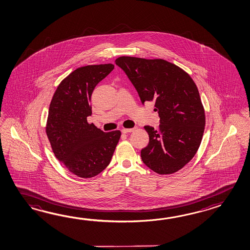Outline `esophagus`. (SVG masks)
Segmentation results:
<instances>
[{
	"instance_id": "obj_1",
	"label": "esophagus",
	"mask_w": 250,
	"mask_h": 250,
	"mask_svg": "<svg viewBox=\"0 0 250 250\" xmlns=\"http://www.w3.org/2000/svg\"><path fill=\"white\" fill-rule=\"evenodd\" d=\"M133 128H123L122 129V133H132L133 132Z\"/></svg>"
}]
</instances>
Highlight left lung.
I'll list each match as a JSON object with an SVG mask.
<instances>
[{"instance_id": "left-lung-1", "label": "left lung", "mask_w": 250, "mask_h": 250, "mask_svg": "<svg viewBox=\"0 0 250 250\" xmlns=\"http://www.w3.org/2000/svg\"><path fill=\"white\" fill-rule=\"evenodd\" d=\"M116 64L142 103L154 102L160 117L158 130L144 126L149 142L141 151L143 163L159 174L177 172L195 156L204 133V107L197 85L181 67L161 59L123 56Z\"/></svg>"}]
</instances>
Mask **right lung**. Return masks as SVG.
<instances>
[{
  "instance_id": "obj_1",
  "label": "right lung",
  "mask_w": 250,
  "mask_h": 250,
  "mask_svg": "<svg viewBox=\"0 0 250 250\" xmlns=\"http://www.w3.org/2000/svg\"><path fill=\"white\" fill-rule=\"evenodd\" d=\"M113 69V64L78 67L59 84L50 104L46 134L52 151L78 177L92 178L102 173L121 136L118 130L105 133L87 122L92 92Z\"/></svg>"
}]
</instances>
